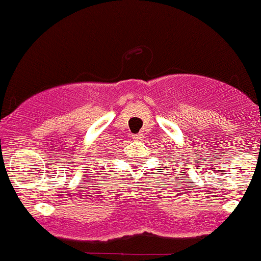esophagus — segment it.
<instances>
[{"label":"esophagus","mask_w":261,"mask_h":261,"mask_svg":"<svg viewBox=\"0 0 261 261\" xmlns=\"http://www.w3.org/2000/svg\"><path fill=\"white\" fill-rule=\"evenodd\" d=\"M142 138H143V134H142V133L136 134V136H133V139H134V141H141Z\"/></svg>","instance_id":"obj_1"}]
</instances>
